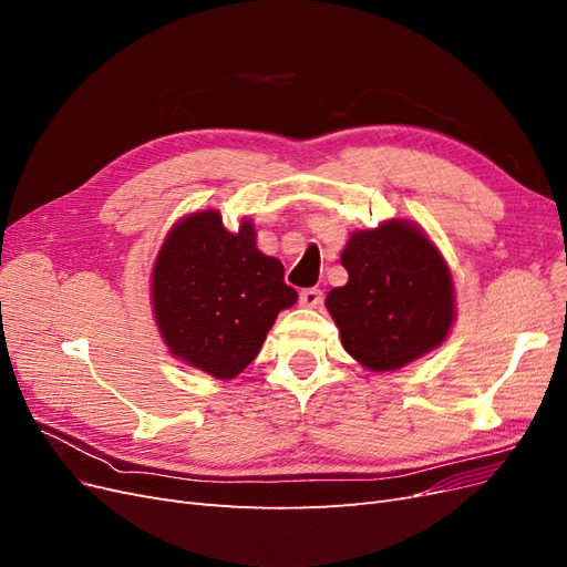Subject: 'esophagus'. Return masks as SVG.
<instances>
[{
    "instance_id": "esophagus-1",
    "label": "esophagus",
    "mask_w": 567,
    "mask_h": 567,
    "mask_svg": "<svg viewBox=\"0 0 567 567\" xmlns=\"http://www.w3.org/2000/svg\"><path fill=\"white\" fill-rule=\"evenodd\" d=\"M321 300H323V293L319 288H305L300 293V305L307 307V310H317Z\"/></svg>"
}]
</instances>
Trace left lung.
Here are the masks:
<instances>
[{
    "instance_id": "8db88e82",
    "label": "left lung",
    "mask_w": 567,
    "mask_h": 567,
    "mask_svg": "<svg viewBox=\"0 0 567 567\" xmlns=\"http://www.w3.org/2000/svg\"><path fill=\"white\" fill-rule=\"evenodd\" d=\"M340 262L348 284L326 296L346 352L373 373L398 371L447 340L454 279L431 236L411 219L352 231Z\"/></svg>"
}]
</instances>
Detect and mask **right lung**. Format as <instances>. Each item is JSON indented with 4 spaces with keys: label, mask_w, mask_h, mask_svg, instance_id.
Wrapping results in <instances>:
<instances>
[{
    "label": "right lung",
    "mask_w": 567,
    "mask_h": 567,
    "mask_svg": "<svg viewBox=\"0 0 567 567\" xmlns=\"http://www.w3.org/2000/svg\"><path fill=\"white\" fill-rule=\"evenodd\" d=\"M255 236L248 217L229 231L217 210H196L167 231L153 262L151 307L163 342L217 381L236 379L298 300L284 265L257 250Z\"/></svg>",
    "instance_id": "right-lung-1"
}]
</instances>
